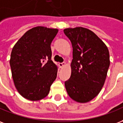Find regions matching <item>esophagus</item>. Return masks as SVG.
Returning <instances> with one entry per match:
<instances>
[{"instance_id": "1", "label": "esophagus", "mask_w": 123, "mask_h": 123, "mask_svg": "<svg viewBox=\"0 0 123 123\" xmlns=\"http://www.w3.org/2000/svg\"><path fill=\"white\" fill-rule=\"evenodd\" d=\"M59 64V67H60L61 68H62V67H63L64 65L66 64V62H60Z\"/></svg>"}]
</instances>
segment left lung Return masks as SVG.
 <instances>
[{
  "instance_id": "obj_1",
  "label": "left lung",
  "mask_w": 123,
  "mask_h": 123,
  "mask_svg": "<svg viewBox=\"0 0 123 123\" xmlns=\"http://www.w3.org/2000/svg\"><path fill=\"white\" fill-rule=\"evenodd\" d=\"M72 43L71 75L64 85L68 94L79 103H87L100 92L110 65L109 52L94 32L82 27L66 29Z\"/></svg>"
}]
</instances>
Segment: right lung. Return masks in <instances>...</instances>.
<instances>
[{
  "mask_svg": "<svg viewBox=\"0 0 123 123\" xmlns=\"http://www.w3.org/2000/svg\"><path fill=\"white\" fill-rule=\"evenodd\" d=\"M58 29L37 26L25 32L14 46L10 60L17 91L30 100H39L49 93L57 76L50 44Z\"/></svg>",
  "mask_w": 123,
  "mask_h": 123,
  "instance_id": "add662e5",
  "label": "right lung"
}]
</instances>
